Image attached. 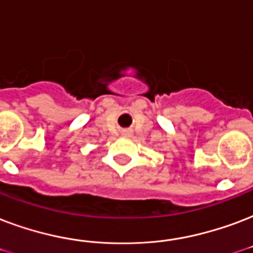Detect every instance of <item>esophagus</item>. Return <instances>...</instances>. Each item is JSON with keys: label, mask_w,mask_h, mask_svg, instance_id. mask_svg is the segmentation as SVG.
<instances>
[{"label": "esophagus", "mask_w": 253, "mask_h": 253, "mask_svg": "<svg viewBox=\"0 0 253 253\" xmlns=\"http://www.w3.org/2000/svg\"><path fill=\"white\" fill-rule=\"evenodd\" d=\"M125 135H130V131H126V132H125Z\"/></svg>", "instance_id": "esophagus-1"}]
</instances>
